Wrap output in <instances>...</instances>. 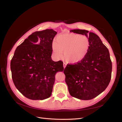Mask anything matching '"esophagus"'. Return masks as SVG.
<instances>
[{
	"label": "esophagus",
	"mask_w": 122,
	"mask_h": 122,
	"mask_svg": "<svg viewBox=\"0 0 122 122\" xmlns=\"http://www.w3.org/2000/svg\"><path fill=\"white\" fill-rule=\"evenodd\" d=\"M63 66H64V68L65 69L66 67V63L64 62V64H63Z\"/></svg>",
	"instance_id": "34e87169"
}]
</instances>
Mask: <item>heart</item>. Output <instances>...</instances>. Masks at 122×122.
Here are the masks:
<instances>
[{"mask_svg": "<svg viewBox=\"0 0 122 122\" xmlns=\"http://www.w3.org/2000/svg\"><path fill=\"white\" fill-rule=\"evenodd\" d=\"M54 55L57 58L63 57L70 64H77L82 61L88 54L90 41L83 35L74 33H66L58 35L52 45Z\"/></svg>", "mask_w": 122, "mask_h": 122, "instance_id": "b5f03b06", "label": "heart"}]
</instances>
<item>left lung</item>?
<instances>
[{
    "label": "left lung",
    "instance_id": "obj_1",
    "mask_svg": "<svg viewBox=\"0 0 122 122\" xmlns=\"http://www.w3.org/2000/svg\"><path fill=\"white\" fill-rule=\"evenodd\" d=\"M85 35L90 41L89 52L81 62L67 65L64 73L70 95L81 100H90L105 90L110 82L112 63L107 48L95 33L85 30H71Z\"/></svg>",
    "mask_w": 122,
    "mask_h": 122
}]
</instances>
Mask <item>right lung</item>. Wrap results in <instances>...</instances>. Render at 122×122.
<instances>
[{
	"label": "right lung",
	"instance_id": "add662e5",
	"mask_svg": "<svg viewBox=\"0 0 122 122\" xmlns=\"http://www.w3.org/2000/svg\"><path fill=\"white\" fill-rule=\"evenodd\" d=\"M57 32L46 29L33 33L16 48L10 62L12 79L25 97L43 100L51 95L55 75L64 71L63 62L51 59Z\"/></svg>",
	"mask_w": 122,
	"mask_h": 122
}]
</instances>
